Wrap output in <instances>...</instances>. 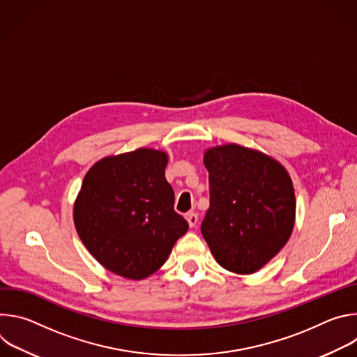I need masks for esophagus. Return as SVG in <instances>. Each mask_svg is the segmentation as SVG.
<instances>
[{
  "instance_id": "esophagus-1",
  "label": "esophagus",
  "mask_w": 357,
  "mask_h": 357,
  "mask_svg": "<svg viewBox=\"0 0 357 357\" xmlns=\"http://www.w3.org/2000/svg\"><path fill=\"white\" fill-rule=\"evenodd\" d=\"M186 220H188V223H189L190 227H195L196 223H197V215L193 213V212H189V213L186 215Z\"/></svg>"
}]
</instances>
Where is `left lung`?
<instances>
[{
	"label": "left lung",
	"mask_w": 357,
	"mask_h": 357,
	"mask_svg": "<svg viewBox=\"0 0 357 357\" xmlns=\"http://www.w3.org/2000/svg\"><path fill=\"white\" fill-rule=\"evenodd\" d=\"M203 164L209 172L211 208L202 234L225 270L257 273L292 234V179L275 158L233 142L208 148Z\"/></svg>",
	"instance_id": "obj_1"
}]
</instances>
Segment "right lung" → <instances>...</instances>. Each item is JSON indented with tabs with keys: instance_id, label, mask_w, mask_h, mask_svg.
Masks as SVG:
<instances>
[{
	"instance_id": "right-lung-1",
	"label": "right lung",
	"mask_w": 357,
	"mask_h": 357,
	"mask_svg": "<svg viewBox=\"0 0 357 357\" xmlns=\"http://www.w3.org/2000/svg\"><path fill=\"white\" fill-rule=\"evenodd\" d=\"M165 151L138 148L97 161L73 205L76 231L109 271L144 280L168 260L188 222L174 211Z\"/></svg>"
}]
</instances>
